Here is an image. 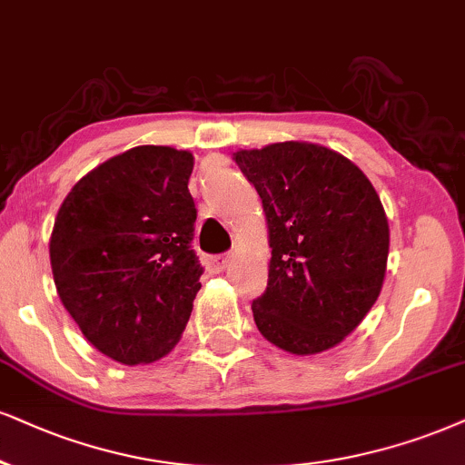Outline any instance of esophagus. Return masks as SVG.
Segmentation results:
<instances>
[{
    "instance_id": "1",
    "label": "esophagus",
    "mask_w": 465,
    "mask_h": 465,
    "mask_svg": "<svg viewBox=\"0 0 465 465\" xmlns=\"http://www.w3.org/2000/svg\"><path fill=\"white\" fill-rule=\"evenodd\" d=\"M232 256L231 254H217V256H206L204 259V267L209 269L211 273H220L226 269L228 262H231Z\"/></svg>"
}]
</instances>
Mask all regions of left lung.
I'll return each mask as SVG.
<instances>
[{"instance_id":"obj_1","label":"left lung","mask_w":465,"mask_h":465,"mask_svg":"<svg viewBox=\"0 0 465 465\" xmlns=\"http://www.w3.org/2000/svg\"><path fill=\"white\" fill-rule=\"evenodd\" d=\"M269 226L267 289L252 302L269 342L295 355L336 347L362 323L386 276L391 231L364 172L311 142L234 153Z\"/></svg>"}]
</instances>
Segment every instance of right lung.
<instances>
[{
  "label": "right lung",
  "mask_w": 465,
  "mask_h": 465,
  "mask_svg": "<svg viewBox=\"0 0 465 465\" xmlns=\"http://www.w3.org/2000/svg\"><path fill=\"white\" fill-rule=\"evenodd\" d=\"M193 154L135 146L77 181L49 242L62 303L82 334L120 364L174 349L200 291L192 250Z\"/></svg>",
  "instance_id": "add662e5"
}]
</instances>
